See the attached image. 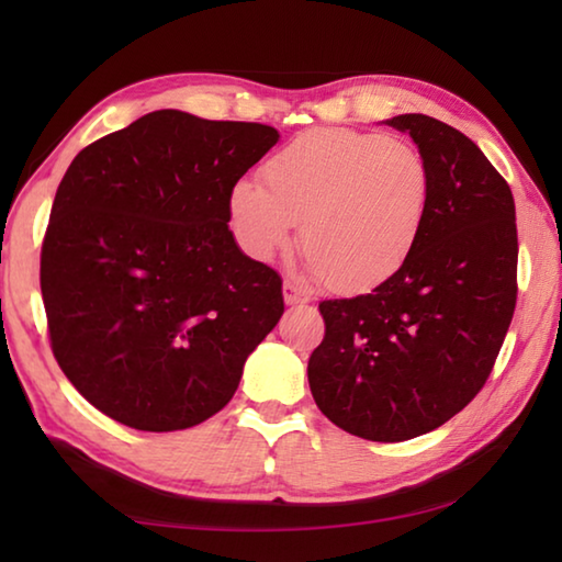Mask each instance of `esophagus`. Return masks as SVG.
Returning <instances> with one entry per match:
<instances>
[{
	"label": "esophagus",
	"instance_id": "1",
	"mask_svg": "<svg viewBox=\"0 0 562 562\" xmlns=\"http://www.w3.org/2000/svg\"><path fill=\"white\" fill-rule=\"evenodd\" d=\"M282 294H284V302H288V304H307L310 302V294L304 292L294 280H284Z\"/></svg>",
	"mask_w": 562,
	"mask_h": 562
}]
</instances>
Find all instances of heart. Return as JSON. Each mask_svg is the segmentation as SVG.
I'll return each mask as SVG.
<instances>
[{
  "label": "heart",
  "mask_w": 562,
  "mask_h": 562,
  "mask_svg": "<svg viewBox=\"0 0 562 562\" xmlns=\"http://www.w3.org/2000/svg\"><path fill=\"white\" fill-rule=\"evenodd\" d=\"M265 190H231L235 235L255 260L288 250L294 227L312 272L341 292L372 290L404 268L429 207V168L404 140L347 128L302 133L262 168Z\"/></svg>",
  "instance_id": "obj_1"
}]
</instances>
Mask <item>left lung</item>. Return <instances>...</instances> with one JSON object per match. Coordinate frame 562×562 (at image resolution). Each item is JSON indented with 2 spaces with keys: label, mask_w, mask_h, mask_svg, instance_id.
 Wrapping results in <instances>:
<instances>
[{
  "label": "left lung",
  "mask_w": 562,
  "mask_h": 562,
  "mask_svg": "<svg viewBox=\"0 0 562 562\" xmlns=\"http://www.w3.org/2000/svg\"><path fill=\"white\" fill-rule=\"evenodd\" d=\"M429 168V207L412 258L369 294L319 302L312 396L369 441L439 429L481 392L518 297L516 203L491 160L449 123L402 113Z\"/></svg>",
  "instance_id": "left-lung-1"
}]
</instances>
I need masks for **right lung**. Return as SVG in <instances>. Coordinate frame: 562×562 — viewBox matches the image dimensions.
Returning <instances> with one entry per match:
<instances>
[{"instance_id":"add662e5","label":"right lung","mask_w":562,"mask_h":562,"mask_svg":"<svg viewBox=\"0 0 562 562\" xmlns=\"http://www.w3.org/2000/svg\"><path fill=\"white\" fill-rule=\"evenodd\" d=\"M265 123L164 109L71 160L42 243L61 372L138 431H178L231 402L284 312L282 278L231 233V190L278 144Z\"/></svg>"}]
</instances>
